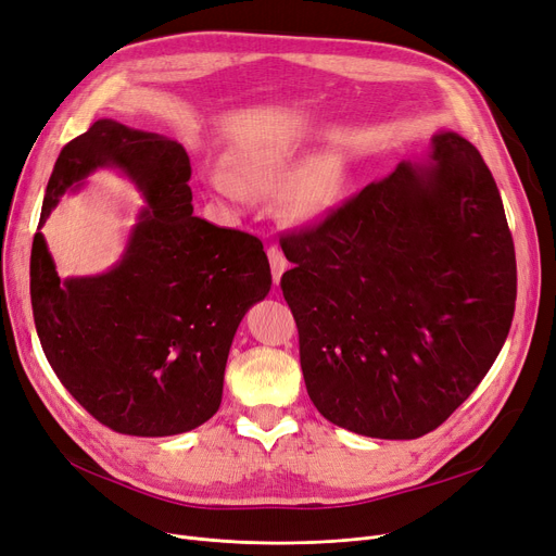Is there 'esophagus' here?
<instances>
[{
  "label": "esophagus",
  "mask_w": 556,
  "mask_h": 556,
  "mask_svg": "<svg viewBox=\"0 0 556 556\" xmlns=\"http://www.w3.org/2000/svg\"><path fill=\"white\" fill-rule=\"evenodd\" d=\"M266 255H269V264H271V276H274V285L280 282L282 271L287 269V260L282 255V251L278 247H269L266 249Z\"/></svg>",
  "instance_id": "34e87169"
}]
</instances>
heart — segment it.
Listing matches in <instances>:
<instances>
[{"label": "heart", "instance_id": "b5f03b06", "mask_svg": "<svg viewBox=\"0 0 556 556\" xmlns=\"http://www.w3.org/2000/svg\"><path fill=\"white\" fill-rule=\"evenodd\" d=\"M207 185L228 201L253 193H280L292 218L315 220L340 203L344 180L338 164L287 141H255L230 154L228 168H210Z\"/></svg>", "mask_w": 556, "mask_h": 556}]
</instances>
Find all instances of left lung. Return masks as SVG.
<instances>
[{"label":"left lung","mask_w":556,"mask_h":556,"mask_svg":"<svg viewBox=\"0 0 556 556\" xmlns=\"http://www.w3.org/2000/svg\"><path fill=\"white\" fill-rule=\"evenodd\" d=\"M280 290L305 388L353 433L438 429L493 367L516 309V251L497 185L454 131L315 226L280 239Z\"/></svg>","instance_id":"left-lung-1"}]
</instances>
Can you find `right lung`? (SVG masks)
<instances>
[{
    "label": "right lung",
    "mask_w": 556,
    "mask_h": 556,
    "mask_svg": "<svg viewBox=\"0 0 556 556\" xmlns=\"http://www.w3.org/2000/svg\"><path fill=\"white\" fill-rule=\"evenodd\" d=\"M104 166L123 170L146 207L121 262L100 276L61 280L36 232L29 276L40 346L100 425L141 438L185 433L220 406L237 326L271 290L269 260L257 237L193 216L180 143L111 118L63 146L38 228L65 191Z\"/></svg>",
    "instance_id": "1"
}]
</instances>
